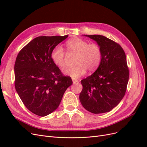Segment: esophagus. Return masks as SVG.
Returning a JSON list of instances; mask_svg holds the SVG:
<instances>
[{"label":"esophagus","instance_id":"esophagus-1","mask_svg":"<svg viewBox=\"0 0 147 147\" xmlns=\"http://www.w3.org/2000/svg\"><path fill=\"white\" fill-rule=\"evenodd\" d=\"M72 82H73V83H74V84H75V83L78 82V80H77V79H74V78H73V79H72Z\"/></svg>","mask_w":147,"mask_h":147}]
</instances>
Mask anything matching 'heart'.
I'll return each mask as SVG.
<instances>
[{"label": "heart", "instance_id": "heart-1", "mask_svg": "<svg viewBox=\"0 0 147 147\" xmlns=\"http://www.w3.org/2000/svg\"><path fill=\"white\" fill-rule=\"evenodd\" d=\"M69 53L76 54L74 67L64 70V74L73 78H78L90 72L96 70L99 66L102 60V50L97 43H88L83 39L75 38L67 41L65 44ZM65 53L63 48L56 46L53 49L51 54V59L57 66L63 68L65 67Z\"/></svg>", "mask_w": 147, "mask_h": 147}]
</instances>
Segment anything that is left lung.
Listing matches in <instances>:
<instances>
[{"label": "left lung", "instance_id": "1", "mask_svg": "<svg viewBox=\"0 0 147 147\" xmlns=\"http://www.w3.org/2000/svg\"><path fill=\"white\" fill-rule=\"evenodd\" d=\"M84 35L100 47L102 60L95 72L81 81L83 90L80 100L92 113L109 112L119 103L126 91L129 73L125 53L118 43L103 35Z\"/></svg>", "mask_w": 147, "mask_h": 147}]
</instances>
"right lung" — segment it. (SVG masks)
I'll return each instance as SVG.
<instances>
[{"instance_id":"1","label":"right lung","mask_w":147,"mask_h":147,"mask_svg":"<svg viewBox=\"0 0 147 147\" xmlns=\"http://www.w3.org/2000/svg\"><path fill=\"white\" fill-rule=\"evenodd\" d=\"M68 37L40 36L21 49L15 64V86L24 105L40 117L58 107L65 90L72 84L53 63V49Z\"/></svg>"}]
</instances>
